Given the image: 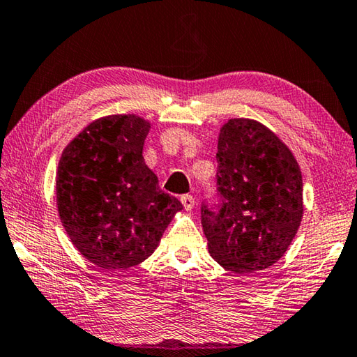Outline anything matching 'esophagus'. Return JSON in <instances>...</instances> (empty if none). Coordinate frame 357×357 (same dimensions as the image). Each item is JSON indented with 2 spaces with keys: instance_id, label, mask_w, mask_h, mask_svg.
<instances>
[{
  "instance_id": "1",
  "label": "esophagus",
  "mask_w": 357,
  "mask_h": 357,
  "mask_svg": "<svg viewBox=\"0 0 357 357\" xmlns=\"http://www.w3.org/2000/svg\"><path fill=\"white\" fill-rule=\"evenodd\" d=\"M181 203H183L185 211H192L193 206H195V198H193L192 195H183L181 197Z\"/></svg>"
}]
</instances>
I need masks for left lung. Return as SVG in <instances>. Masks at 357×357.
I'll return each instance as SVG.
<instances>
[{"label": "left lung", "mask_w": 357, "mask_h": 357, "mask_svg": "<svg viewBox=\"0 0 357 357\" xmlns=\"http://www.w3.org/2000/svg\"><path fill=\"white\" fill-rule=\"evenodd\" d=\"M215 157L220 202L202 206L211 257L236 274L269 268L288 250L304 214L298 160L273 130L249 118L222 126Z\"/></svg>", "instance_id": "obj_1"}]
</instances>
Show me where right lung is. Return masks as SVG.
I'll list each match as a JSON object with an SVG mask.
<instances>
[{
    "mask_svg": "<svg viewBox=\"0 0 357 357\" xmlns=\"http://www.w3.org/2000/svg\"><path fill=\"white\" fill-rule=\"evenodd\" d=\"M149 129V121L137 114L99 118L59 159V219L75 249L98 268L121 271L144 261L183 209L144 164Z\"/></svg>",
    "mask_w": 357,
    "mask_h": 357,
    "instance_id": "right-lung-1",
    "label": "right lung"
}]
</instances>
